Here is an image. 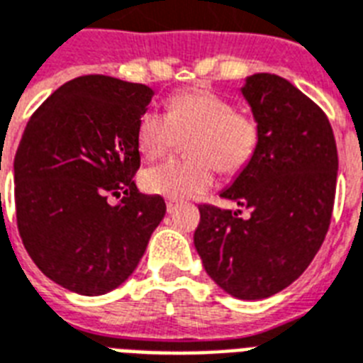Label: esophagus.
<instances>
[{"mask_svg":"<svg viewBox=\"0 0 363 363\" xmlns=\"http://www.w3.org/2000/svg\"><path fill=\"white\" fill-rule=\"evenodd\" d=\"M178 206H179L178 200H167V211H168V213H172V211L178 210Z\"/></svg>","mask_w":363,"mask_h":363,"instance_id":"obj_1","label":"esophagus"}]
</instances>
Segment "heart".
<instances>
[{
    "mask_svg": "<svg viewBox=\"0 0 363 363\" xmlns=\"http://www.w3.org/2000/svg\"><path fill=\"white\" fill-rule=\"evenodd\" d=\"M136 140L146 159L167 157L189 140L185 147L189 159L147 168L140 178L150 195L185 200L210 189L216 168L234 176L247 167L259 146V125L221 95L210 89H187L170 99L168 114L144 112Z\"/></svg>",
    "mask_w": 363,
    "mask_h": 363,
    "instance_id": "heart-1",
    "label": "heart"
}]
</instances>
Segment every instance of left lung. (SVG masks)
Returning <instances> with one entry per match:
<instances>
[{
	"label": "left lung",
	"instance_id": "8db88e82",
	"mask_svg": "<svg viewBox=\"0 0 363 363\" xmlns=\"http://www.w3.org/2000/svg\"><path fill=\"white\" fill-rule=\"evenodd\" d=\"M242 95L259 146L221 199L249 210L202 204L195 247L204 269L240 300H262L294 283L315 259L332 219L337 147L318 104L289 80L257 72Z\"/></svg>",
	"mask_w": 363,
	"mask_h": 363
}]
</instances>
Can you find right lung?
I'll return each mask as SVG.
<instances>
[{
    "instance_id": "obj_1",
    "label": "right lung",
    "mask_w": 363,
    "mask_h": 363,
    "mask_svg": "<svg viewBox=\"0 0 363 363\" xmlns=\"http://www.w3.org/2000/svg\"><path fill=\"white\" fill-rule=\"evenodd\" d=\"M153 89L103 74L69 80L35 110L14 155L16 223L37 268L99 296L140 262L167 204L142 195L138 121ZM122 200L110 205L108 199Z\"/></svg>"
}]
</instances>
